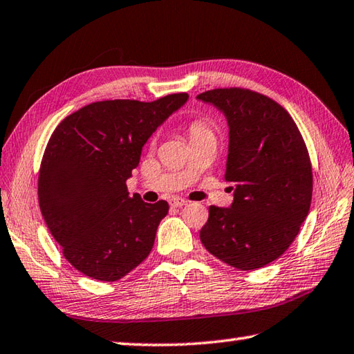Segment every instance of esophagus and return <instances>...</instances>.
<instances>
[{"label": "esophagus", "instance_id": "1", "mask_svg": "<svg viewBox=\"0 0 354 354\" xmlns=\"http://www.w3.org/2000/svg\"><path fill=\"white\" fill-rule=\"evenodd\" d=\"M187 204H189V201L183 199V198L175 196V198L170 199V205H173V207H184V205H187Z\"/></svg>", "mask_w": 354, "mask_h": 354}]
</instances>
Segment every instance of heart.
I'll return each instance as SVG.
<instances>
[{
    "label": "heart",
    "instance_id": "obj_1",
    "mask_svg": "<svg viewBox=\"0 0 354 354\" xmlns=\"http://www.w3.org/2000/svg\"><path fill=\"white\" fill-rule=\"evenodd\" d=\"M212 133V129L209 126V122L203 118H196V120H193L189 124V135H190V140H196V138H201L204 135H210Z\"/></svg>",
    "mask_w": 354,
    "mask_h": 354
}]
</instances>
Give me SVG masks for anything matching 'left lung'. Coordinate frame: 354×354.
Instances as JSON below:
<instances>
[{
	"label": "left lung",
	"mask_w": 354,
	"mask_h": 354,
	"mask_svg": "<svg viewBox=\"0 0 354 354\" xmlns=\"http://www.w3.org/2000/svg\"><path fill=\"white\" fill-rule=\"evenodd\" d=\"M196 98L228 124L225 181L230 207L212 205L199 238L213 256L239 270L278 259L299 233L313 192L310 156L293 118L268 96L214 88Z\"/></svg>",
	"instance_id": "1"
}]
</instances>
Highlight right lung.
<instances>
[{
  "instance_id": "add662e5",
  "label": "right lung",
  "mask_w": 354,
  "mask_h": 354,
  "mask_svg": "<svg viewBox=\"0 0 354 354\" xmlns=\"http://www.w3.org/2000/svg\"><path fill=\"white\" fill-rule=\"evenodd\" d=\"M189 100L92 102L64 118L48 140L38 179L43 218L64 258L88 278L121 279L147 258L169 204L129 196L126 181L144 144Z\"/></svg>"
}]
</instances>
